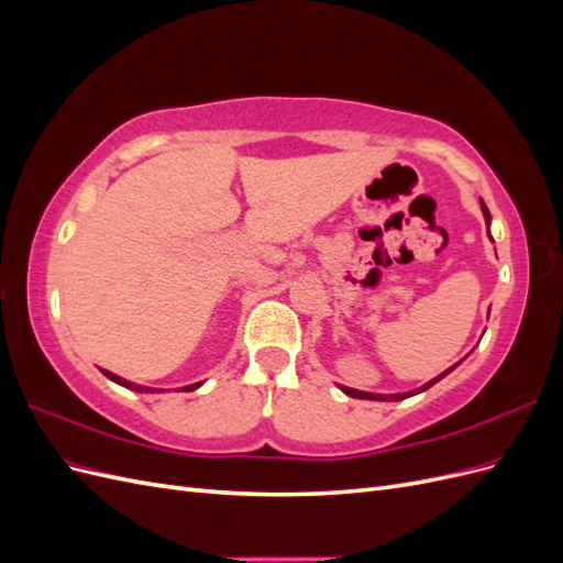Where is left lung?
Here are the masks:
<instances>
[{"label": "left lung", "instance_id": "8db88e82", "mask_svg": "<svg viewBox=\"0 0 563 563\" xmlns=\"http://www.w3.org/2000/svg\"><path fill=\"white\" fill-rule=\"evenodd\" d=\"M482 209H484V218H486V223H490V213H488V209H486V203L482 201ZM488 236H490V232H488ZM457 366V364H455ZM455 366H451L449 371H444L441 373V376H437L434 380H430V383H424L420 389H413V391H404V395H373V391H360V389H352V387H343L340 385V389L345 391L347 397H356V399H373V401H401V399H406V397H413V395H418V391H424V389H430L434 383H439L441 378L444 376H449V373L455 368Z\"/></svg>", "mask_w": 563, "mask_h": 563}]
</instances>
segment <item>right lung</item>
<instances>
[{
	"label": "right lung",
	"instance_id": "add662e5",
	"mask_svg": "<svg viewBox=\"0 0 563 563\" xmlns=\"http://www.w3.org/2000/svg\"><path fill=\"white\" fill-rule=\"evenodd\" d=\"M106 376L110 378V380H114L117 385H122V387H129V389H139V391H157V389H152V387H141V385H133V383H129V380H124V378H119V376H114V373H110V371H103ZM201 383H195V385H187V387H183L185 391H192V389H197Z\"/></svg>",
	"mask_w": 563,
	"mask_h": 563
}]
</instances>
